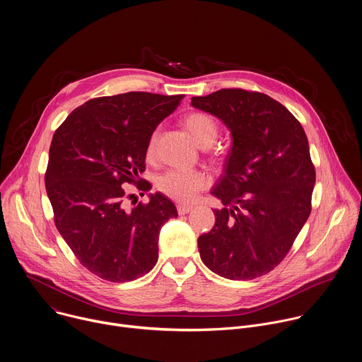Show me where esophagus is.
<instances>
[{
    "label": "esophagus",
    "instance_id": "obj_1",
    "mask_svg": "<svg viewBox=\"0 0 362 362\" xmlns=\"http://www.w3.org/2000/svg\"><path fill=\"white\" fill-rule=\"evenodd\" d=\"M192 209H193V206H189V204H177V214H179V215L189 214Z\"/></svg>",
    "mask_w": 362,
    "mask_h": 362
}]
</instances>
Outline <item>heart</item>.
Instances as JSON below:
<instances>
[{"instance_id":"heart-1","label":"heart","mask_w":362,"mask_h":362,"mask_svg":"<svg viewBox=\"0 0 362 362\" xmlns=\"http://www.w3.org/2000/svg\"><path fill=\"white\" fill-rule=\"evenodd\" d=\"M183 126L200 147L212 146L219 136L218 122L211 115L203 112L189 113L183 119ZM154 154H156V133L150 136L146 147L147 159H151ZM209 185L211 177L204 172H189L180 169L166 170L156 182V186L162 193L179 202L193 200L200 190Z\"/></svg>"}]
</instances>
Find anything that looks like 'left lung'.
Returning a JSON list of instances; mask_svg holds the SVG:
<instances>
[{
	"mask_svg": "<svg viewBox=\"0 0 362 362\" xmlns=\"http://www.w3.org/2000/svg\"><path fill=\"white\" fill-rule=\"evenodd\" d=\"M192 106L219 117L233 137L212 190L225 208L214 211V229L197 239L202 261L233 281L267 275L313 209L315 168L306 134L285 106L259 91L222 88L192 97Z\"/></svg>",
	"mask_w": 362,
	"mask_h": 362,
	"instance_id": "left-lung-1",
	"label": "left lung"
}]
</instances>
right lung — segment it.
I'll list each match as a JSON object with an SVG mask.
<instances>
[{
  "instance_id": "1",
  "label": "right lung",
  "mask_w": 362,
  "mask_h": 362,
  "mask_svg": "<svg viewBox=\"0 0 362 362\" xmlns=\"http://www.w3.org/2000/svg\"><path fill=\"white\" fill-rule=\"evenodd\" d=\"M183 97L147 91L95 97L73 110L51 140L45 189L54 223L80 264L101 279L134 281L158 262L159 232L177 216L175 204L156 193L127 209L132 194L123 186L151 189L139 177L147 141Z\"/></svg>"
}]
</instances>
